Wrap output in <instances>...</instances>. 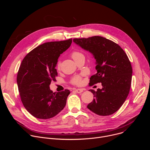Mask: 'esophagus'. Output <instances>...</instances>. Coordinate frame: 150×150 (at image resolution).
Segmentation results:
<instances>
[{"instance_id": "obj_1", "label": "esophagus", "mask_w": 150, "mask_h": 150, "mask_svg": "<svg viewBox=\"0 0 150 150\" xmlns=\"http://www.w3.org/2000/svg\"><path fill=\"white\" fill-rule=\"evenodd\" d=\"M75 91L77 93H81L83 91V89H76L75 90Z\"/></svg>"}]
</instances>
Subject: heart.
I'll list each match as a JSON object with an SVG mask.
<instances>
[{"label":"heart","mask_w":150,"mask_h":150,"mask_svg":"<svg viewBox=\"0 0 150 150\" xmlns=\"http://www.w3.org/2000/svg\"><path fill=\"white\" fill-rule=\"evenodd\" d=\"M81 56H83V55L82 54V53H81V52H79L78 51H74L71 54V57L74 60H75L76 59H77L78 58H79ZM60 65H61V63L60 62H59L57 65V69L58 70H59L60 69ZM71 83L72 84L76 85H81L82 83V79H81V76H74L71 80Z\"/></svg>","instance_id":"1"}]
</instances>
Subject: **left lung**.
<instances>
[{"instance_id": "obj_1", "label": "left lung", "mask_w": 150, "mask_h": 150, "mask_svg": "<svg viewBox=\"0 0 150 150\" xmlns=\"http://www.w3.org/2000/svg\"><path fill=\"white\" fill-rule=\"evenodd\" d=\"M74 42L91 53L96 60L97 73L91 76L89 85L101 82L102 89L90 90L94 98L87 108L100 116L117 112L129 94L132 68L124 50L115 42L101 36L74 38Z\"/></svg>"}]
</instances>
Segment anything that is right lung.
I'll return each instance as SVG.
<instances>
[{
	"label": "right lung",
	"mask_w": 150,
	"mask_h": 150,
	"mask_svg": "<svg viewBox=\"0 0 150 150\" xmlns=\"http://www.w3.org/2000/svg\"><path fill=\"white\" fill-rule=\"evenodd\" d=\"M72 41L70 38L45 42L29 52L21 64L16 78L21 100L36 118L53 117L65 108L69 90L53 93L49 85L57 76L55 67L60 54L70 47Z\"/></svg>",
	"instance_id": "obj_1"
}]
</instances>
